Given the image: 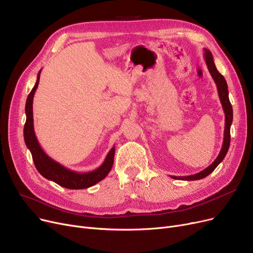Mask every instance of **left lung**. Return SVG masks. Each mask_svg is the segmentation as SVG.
Returning a JSON list of instances; mask_svg holds the SVG:
<instances>
[{"label": "left lung", "instance_id": "1", "mask_svg": "<svg viewBox=\"0 0 253 253\" xmlns=\"http://www.w3.org/2000/svg\"><path fill=\"white\" fill-rule=\"evenodd\" d=\"M205 50V53H204V57H205L206 65L208 67V70L210 72V74L217 86L218 90V95L220 99V103L223 108V112L225 115V126H224V137H223V143H222V147L221 150L218 154L216 160L208 167L205 170H203L202 172L195 174V175H190V176H182V177H176V176H171L173 179H178V180H187V181H192V180H200L207 177L209 174H211L215 168L217 167L225 158V155L227 153L228 147H230V143H231V125L233 123V107L230 102V99H228V90H227V83L224 79V77L219 73L215 67L214 61H213V56L210 50L208 49H204Z\"/></svg>", "mask_w": 253, "mask_h": 253}]
</instances>
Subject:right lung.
<instances>
[{
	"instance_id": "1",
	"label": "right lung",
	"mask_w": 253,
	"mask_h": 253,
	"mask_svg": "<svg viewBox=\"0 0 253 253\" xmlns=\"http://www.w3.org/2000/svg\"><path fill=\"white\" fill-rule=\"evenodd\" d=\"M39 71L37 81H36L35 86L32 91L29 93L27 103H26V115L27 120L25 127H23V137H25V142L27 147L30 149L33 161L35 164L36 169L46 179L51 180V181L57 183L63 187L69 189H83L88 188L95 183L100 182L103 180L108 173L110 172L114 162V153L115 147H112L111 150L108 152L104 163L93 171L87 173H78L67 169L66 167L58 164L50 156H48L44 150L41 148L40 144L37 140V137L35 135L34 130V119H33V99L36 89L38 87L39 80H40Z\"/></svg>"
}]
</instances>
